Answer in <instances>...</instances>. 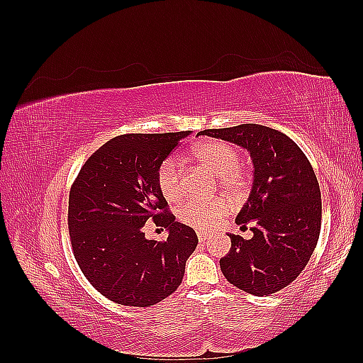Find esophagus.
I'll list each match as a JSON object with an SVG mask.
<instances>
[{"mask_svg":"<svg viewBox=\"0 0 363 363\" xmlns=\"http://www.w3.org/2000/svg\"><path fill=\"white\" fill-rule=\"evenodd\" d=\"M196 236H199L200 242H204V240H207L208 238H211V235H207V233H204V232H196Z\"/></svg>","mask_w":363,"mask_h":363,"instance_id":"1","label":"esophagus"}]
</instances>
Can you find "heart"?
Returning <instances> with one entry per match:
<instances>
[{"mask_svg":"<svg viewBox=\"0 0 363 363\" xmlns=\"http://www.w3.org/2000/svg\"><path fill=\"white\" fill-rule=\"evenodd\" d=\"M192 160L206 169L218 175V184L227 195L240 200L247 195L250 177L240 167L239 152L225 142L207 140L195 147ZM156 182L163 199L175 203L184 195V172L180 162L175 157H167L157 168ZM228 212V204L224 200L212 201H188L177 212L180 221L196 230L212 228L219 219Z\"/></svg>","mask_w":363,"mask_h":363,"instance_id":"b5f03b06","label":"heart"}]
</instances>
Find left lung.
Masks as SVG:
<instances>
[{
    "mask_svg": "<svg viewBox=\"0 0 363 363\" xmlns=\"http://www.w3.org/2000/svg\"><path fill=\"white\" fill-rule=\"evenodd\" d=\"M200 135L245 148L255 164L252 188L236 224H252L251 239L228 235L219 260L224 277L256 296L286 288L306 268L321 232V191L311 162L279 130L259 124L208 128Z\"/></svg>",
    "mask_w": 363,
    "mask_h": 363,
    "instance_id": "1",
    "label": "left lung"
}]
</instances>
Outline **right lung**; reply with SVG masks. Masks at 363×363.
<instances>
[{
    "label": "right lung",
    "mask_w": 363,
    "mask_h": 363,
    "mask_svg": "<svg viewBox=\"0 0 363 363\" xmlns=\"http://www.w3.org/2000/svg\"><path fill=\"white\" fill-rule=\"evenodd\" d=\"M191 131L121 135L84 162L69 191L68 228L84 277L118 304L150 307L180 286L199 244L194 228L175 221L157 188L159 164ZM168 228L157 243L145 223Z\"/></svg>",
    "instance_id": "add662e5"
}]
</instances>
